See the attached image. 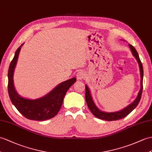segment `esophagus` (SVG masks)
I'll list each match as a JSON object with an SVG mask.
<instances>
[{
    "label": "esophagus",
    "mask_w": 152,
    "mask_h": 152,
    "mask_svg": "<svg viewBox=\"0 0 152 152\" xmlns=\"http://www.w3.org/2000/svg\"><path fill=\"white\" fill-rule=\"evenodd\" d=\"M85 77H86V74H85L84 72L83 71H80L77 74V78L79 80L84 79L85 78Z\"/></svg>",
    "instance_id": "1"
}]
</instances>
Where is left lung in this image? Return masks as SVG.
<instances>
[{
  "instance_id": "left-lung-1",
  "label": "left lung",
  "mask_w": 152,
  "mask_h": 152,
  "mask_svg": "<svg viewBox=\"0 0 152 152\" xmlns=\"http://www.w3.org/2000/svg\"><path fill=\"white\" fill-rule=\"evenodd\" d=\"M129 46L130 48V50L132 52V54L135 57V58L137 61L139 65V68H140V77H141V81H140V90L139 92V94L137 97L136 98L135 100V101L132 103L131 104H129L128 106H127L126 108H124V110L119 111V112H113V113H106L102 112V111L99 110L96 106L95 105L94 102L93 101V99L91 98V96L90 95V90H89L88 87L86 85L85 86V89H86V94H85V99H86V101L87 103V105L88 106L89 109L91 112V113H93L94 115L99 118L100 119H102V120H105V121H116V120H119L121 119H123L124 117L126 116H127L128 115L131 113L132 112L133 110H134L136 106L138 105L139 102L140 100V98H141V95H142V80H143V68H142V62L140 60V58L139 57V54L137 53V51H136L135 48L131 44H129Z\"/></svg>"
}]
</instances>
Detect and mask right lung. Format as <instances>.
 <instances>
[{"instance_id": "obj_1", "label": "right lung", "mask_w": 152, "mask_h": 152, "mask_svg": "<svg viewBox=\"0 0 152 152\" xmlns=\"http://www.w3.org/2000/svg\"><path fill=\"white\" fill-rule=\"evenodd\" d=\"M22 45L17 50L8 69V90L11 101L18 112L28 119L39 121L50 119L60 110L66 92L77 79L72 78L64 81L48 95L39 99L30 100L21 97L15 90L13 75Z\"/></svg>"}]
</instances>
